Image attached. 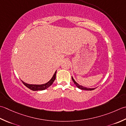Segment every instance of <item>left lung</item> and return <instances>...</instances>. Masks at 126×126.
I'll list each match as a JSON object with an SVG mask.
<instances>
[{"label": "left lung", "mask_w": 126, "mask_h": 126, "mask_svg": "<svg viewBox=\"0 0 126 126\" xmlns=\"http://www.w3.org/2000/svg\"><path fill=\"white\" fill-rule=\"evenodd\" d=\"M72 79L73 81L74 82V84L76 85V86L78 88H79V89H81V90H89V91H91V90H94L95 88H86V87H85V86H83L82 85H79V84H78L77 82L75 81V80L73 79V78L72 77Z\"/></svg>", "instance_id": "8db88e82"}]
</instances>
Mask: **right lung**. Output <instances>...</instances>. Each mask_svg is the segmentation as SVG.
I'll list each match as a JSON object with an SVG mask.
<instances>
[{
	"mask_svg": "<svg viewBox=\"0 0 126 126\" xmlns=\"http://www.w3.org/2000/svg\"><path fill=\"white\" fill-rule=\"evenodd\" d=\"M56 71L55 72L52 78L50 79L49 81H48L47 83L43 84H29L27 83H25L24 81L22 80L23 83L24 84L25 86H27L28 88L32 90V91H42L44 90L47 89L48 88L50 85H52V84L53 83V82L54 81L55 79L56 78Z\"/></svg>",
	"mask_w": 126,
	"mask_h": 126,
	"instance_id": "add662e5",
	"label": "right lung"
}]
</instances>
